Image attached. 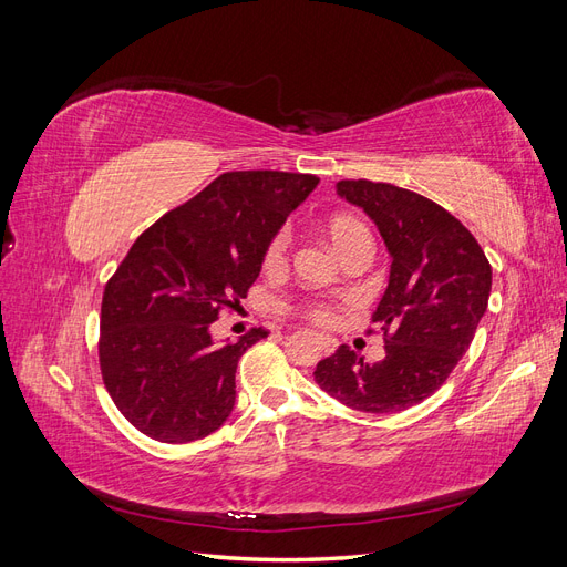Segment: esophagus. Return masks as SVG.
Listing matches in <instances>:
<instances>
[{"mask_svg": "<svg viewBox=\"0 0 567 567\" xmlns=\"http://www.w3.org/2000/svg\"><path fill=\"white\" fill-rule=\"evenodd\" d=\"M319 342H321V348H323V352H333L336 350V338H331V336H319Z\"/></svg>", "mask_w": 567, "mask_h": 567, "instance_id": "1", "label": "esophagus"}]
</instances>
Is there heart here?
<instances>
[{
	"label": "heart",
	"mask_w": 567,
	"mask_h": 567,
	"mask_svg": "<svg viewBox=\"0 0 567 567\" xmlns=\"http://www.w3.org/2000/svg\"><path fill=\"white\" fill-rule=\"evenodd\" d=\"M326 234H329L331 244L338 252L348 250L357 241H367V238H371L369 229L362 225V221H359L357 217H350V215H333L329 221H326ZM286 250H288L286 234H277L265 248L262 267L267 271L279 269L286 260ZM300 310L317 323H331L333 321V307L326 305V302H305Z\"/></svg>",
	"instance_id": "1"
}]
</instances>
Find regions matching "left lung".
<instances>
[{"mask_svg": "<svg viewBox=\"0 0 567 567\" xmlns=\"http://www.w3.org/2000/svg\"><path fill=\"white\" fill-rule=\"evenodd\" d=\"M336 188L375 221L392 257L371 317L385 336V357L367 364L340 346L317 364L315 381L346 406L394 414L431 398L466 354L487 310L492 267L475 236L431 198L369 179Z\"/></svg>", "mask_w": 567, "mask_h": 567, "instance_id": "1", "label": "left lung"}]
</instances>
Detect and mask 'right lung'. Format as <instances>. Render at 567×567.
Returning a JSON list of instances; mask_svg holds the SVG:
<instances>
[{
	"instance_id": "add662e5",
	"label": "right lung",
	"mask_w": 567,
	"mask_h": 567,
	"mask_svg": "<svg viewBox=\"0 0 567 567\" xmlns=\"http://www.w3.org/2000/svg\"><path fill=\"white\" fill-rule=\"evenodd\" d=\"M317 184L225 173L136 238L104 288L99 336L104 385L136 431L182 444L229 419L238 359L267 331L215 346L210 323L246 298L267 244Z\"/></svg>"
}]
</instances>
